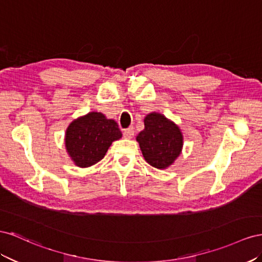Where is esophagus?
Instances as JSON below:
<instances>
[{"label": "esophagus", "instance_id": "obj_1", "mask_svg": "<svg viewBox=\"0 0 262 262\" xmlns=\"http://www.w3.org/2000/svg\"><path fill=\"white\" fill-rule=\"evenodd\" d=\"M123 134H124V137H125L126 139H132L133 136H134V134H135V130H134L133 127H129V128L125 129Z\"/></svg>", "mask_w": 262, "mask_h": 262}]
</instances>
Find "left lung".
<instances>
[{"mask_svg": "<svg viewBox=\"0 0 262 262\" xmlns=\"http://www.w3.org/2000/svg\"><path fill=\"white\" fill-rule=\"evenodd\" d=\"M145 128L136 137L145 160L159 170L168 169L182 152L183 135L174 122L158 112L146 115Z\"/></svg>", "mask_w": 262, "mask_h": 262, "instance_id": "obj_1", "label": "left lung"}]
</instances>
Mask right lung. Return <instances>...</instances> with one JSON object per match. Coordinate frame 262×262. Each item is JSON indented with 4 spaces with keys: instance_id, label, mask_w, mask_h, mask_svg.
Segmentation results:
<instances>
[{
    "instance_id": "right-lung-1",
    "label": "right lung",
    "mask_w": 262,
    "mask_h": 262,
    "mask_svg": "<svg viewBox=\"0 0 262 262\" xmlns=\"http://www.w3.org/2000/svg\"><path fill=\"white\" fill-rule=\"evenodd\" d=\"M122 138L114 119L101 112H89L69 124L64 146L72 162L79 168H89L104 158L112 143Z\"/></svg>"
}]
</instances>
